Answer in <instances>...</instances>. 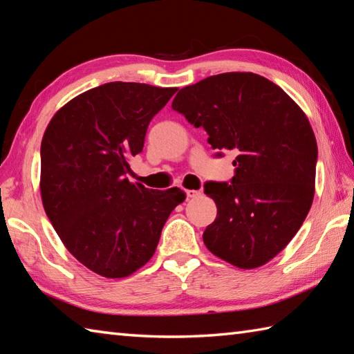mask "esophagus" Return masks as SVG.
Returning a JSON list of instances; mask_svg holds the SVG:
<instances>
[{
	"instance_id": "esophagus-1",
	"label": "esophagus",
	"mask_w": 354,
	"mask_h": 354,
	"mask_svg": "<svg viewBox=\"0 0 354 354\" xmlns=\"http://www.w3.org/2000/svg\"><path fill=\"white\" fill-rule=\"evenodd\" d=\"M185 194L189 199H196V198L202 196V192L201 190H187Z\"/></svg>"
}]
</instances>
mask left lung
<instances>
[{"mask_svg": "<svg viewBox=\"0 0 354 354\" xmlns=\"http://www.w3.org/2000/svg\"><path fill=\"white\" fill-rule=\"evenodd\" d=\"M171 108L204 127L216 156L236 153L231 181L204 185L217 205L205 246L237 268L265 265L312 207L318 147L309 120L280 86L254 73L209 76L183 88Z\"/></svg>", "mask_w": 354, "mask_h": 354, "instance_id": "left-lung-1", "label": "left lung"}]
</instances>
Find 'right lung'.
I'll return each instance as SVG.
<instances>
[{
	"mask_svg": "<svg viewBox=\"0 0 354 354\" xmlns=\"http://www.w3.org/2000/svg\"><path fill=\"white\" fill-rule=\"evenodd\" d=\"M178 88L109 82L59 109L41 145V194L53 228L74 257L106 278L145 266L185 194L127 179L147 126Z\"/></svg>",
	"mask_w": 354,
	"mask_h": 354,
	"instance_id": "add662e5",
	"label": "right lung"
}]
</instances>
